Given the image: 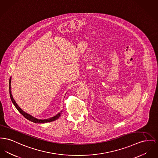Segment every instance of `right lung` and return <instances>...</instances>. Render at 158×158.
<instances>
[{"instance_id": "add662e5", "label": "right lung", "mask_w": 158, "mask_h": 158, "mask_svg": "<svg viewBox=\"0 0 158 158\" xmlns=\"http://www.w3.org/2000/svg\"><path fill=\"white\" fill-rule=\"evenodd\" d=\"M11 77L10 79V83H9V89H10V98H11V101L13 103V104L14 105V106H15V108L17 109V110L21 113V114L23 116H24L26 118H27V120H29V121H31L33 123H47V122H53L54 120H57V118H59V117L60 116L61 114H62V111H61V112L57 114H56V116L52 117L51 118H49L48 119H38V118H36L26 113V112H24V111H23L21 110V108H20V106L19 105H17V104L16 103V102L15 101V100L14 99L13 97H12V95L11 94Z\"/></svg>"}]
</instances>
